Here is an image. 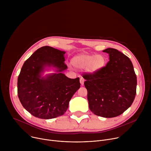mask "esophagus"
Wrapping results in <instances>:
<instances>
[{
	"label": "esophagus",
	"instance_id": "34e87169",
	"mask_svg": "<svg viewBox=\"0 0 151 151\" xmlns=\"http://www.w3.org/2000/svg\"><path fill=\"white\" fill-rule=\"evenodd\" d=\"M80 83L82 85H83V83H84V79L82 77L80 78Z\"/></svg>",
	"mask_w": 151,
	"mask_h": 151
}]
</instances>
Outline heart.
I'll list each match as a JSON object with an SVG mask.
<instances>
[{
	"mask_svg": "<svg viewBox=\"0 0 151 151\" xmlns=\"http://www.w3.org/2000/svg\"><path fill=\"white\" fill-rule=\"evenodd\" d=\"M72 64L76 69H85L88 73L94 74L105 67L106 58L103 55L81 54L72 58Z\"/></svg>",
	"mask_w": 151,
	"mask_h": 151,
	"instance_id": "b5f03b06",
	"label": "heart"
}]
</instances>
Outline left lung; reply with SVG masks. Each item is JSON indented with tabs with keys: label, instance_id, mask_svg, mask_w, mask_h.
I'll return each instance as SVG.
<instances>
[{
	"label": "left lung",
	"instance_id": "8db88e82",
	"mask_svg": "<svg viewBox=\"0 0 151 151\" xmlns=\"http://www.w3.org/2000/svg\"><path fill=\"white\" fill-rule=\"evenodd\" d=\"M103 52L109 54V62L99 72L83 75L84 85L90 111L97 116L114 118L132 104L136 94L137 77L127 56L111 48Z\"/></svg>",
	"mask_w": 151,
	"mask_h": 151
}]
</instances>
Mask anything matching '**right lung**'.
Here are the masks:
<instances>
[{"label":"right lung","mask_w":151,"mask_h":151,"mask_svg":"<svg viewBox=\"0 0 151 151\" xmlns=\"http://www.w3.org/2000/svg\"><path fill=\"white\" fill-rule=\"evenodd\" d=\"M66 52L45 46L24 63L18 78V96L24 108L34 116L52 119L66 112L73 94L80 88L79 78L70 79L63 72ZM51 68L56 72L43 76Z\"/></svg>","instance_id":"add662e5"}]
</instances>
